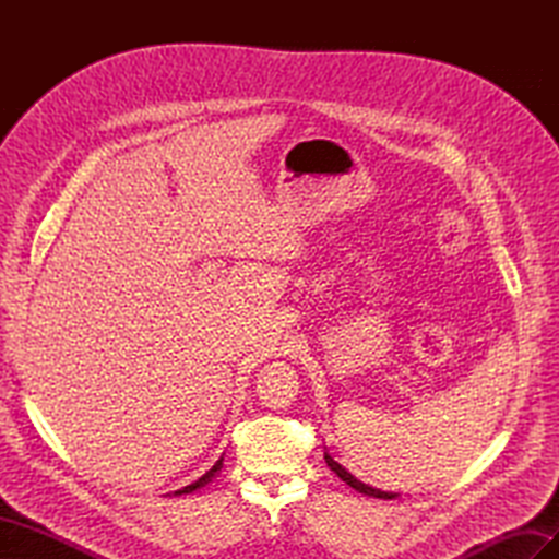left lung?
<instances>
[{
  "mask_svg": "<svg viewBox=\"0 0 559 559\" xmlns=\"http://www.w3.org/2000/svg\"><path fill=\"white\" fill-rule=\"evenodd\" d=\"M324 460H326V464L331 466V471L335 473V476L341 478L343 483H347L349 487L357 489V492H361V495H366V497H376V499H396V497H399L396 492H382V489H376V487H370V485H366V483L357 480V478L352 476V473H349L347 468H343L341 464H337L329 452H324Z\"/></svg>",
  "mask_w": 559,
  "mask_h": 559,
  "instance_id": "8db88e82",
  "label": "left lung"
}]
</instances>
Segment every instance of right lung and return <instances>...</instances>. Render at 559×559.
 <instances>
[{
  "label": "right lung",
  "mask_w": 559,
  "mask_h": 559,
  "mask_svg": "<svg viewBox=\"0 0 559 559\" xmlns=\"http://www.w3.org/2000/svg\"><path fill=\"white\" fill-rule=\"evenodd\" d=\"M222 466H224V456H222V460H218L207 473H205V476H202V478H198L195 483H191V485H186V487H181V489H177V492L175 495H191V492H195V489H200V487H205L214 476H216V473L218 471H222Z\"/></svg>",
  "instance_id": "right-lung-1"
}]
</instances>
